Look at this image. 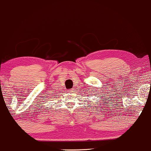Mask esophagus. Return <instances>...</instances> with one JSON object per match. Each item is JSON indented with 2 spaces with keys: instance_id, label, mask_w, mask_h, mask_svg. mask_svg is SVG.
<instances>
[{
  "instance_id": "esophagus-1",
  "label": "esophagus",
  "mask_w": 151,
  "mask_h": 151,
  "mask_svg": "<svg viewBox=\"0 0 151 151\" xmlns=\"http://www.w3.org/2000/svg\"><path fill=\"white\" fill-rule=\"evenodd\" d=\"M74 91V90H73V89H72V90H71L70 91Z\"/></svg>"
}]
</instances>
